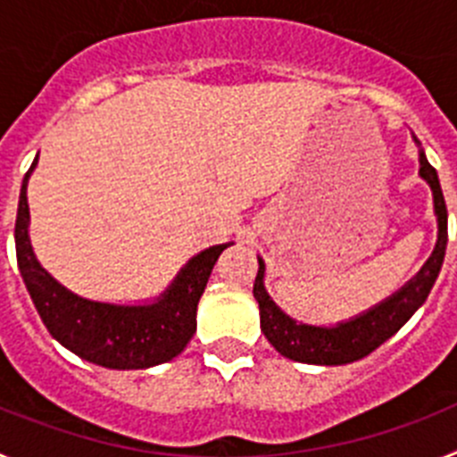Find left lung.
I'll use <instances>...</instances> for the list:
<instances>
[{
    "instance_id": "1",
    "label": "left lung",
    "mask_w": 457,
    "mask_h": 457,
    "mask_svg": "<svg viewBox=\"0 0 457 457\" xmlns=\"http://www.w3.org/2000/svg\"><path fill=\"white\" fill-rule=\"evenodd\" d=\"M411 139L419 146V176L433 189L435 217H437V242H435L430 258L423 263L417 277H411L403 288L389 295L386 300L370 306L369 311L350 318V320L338 322L334 327H320L295 320L278 309L277 302L265 290V263L263 258L258 256L253 297H256L258 311H261V329L278 354H284L293 361H300V364H353V361H359V359L373 353L375 348H379L386 338L394 337L414 316V311L426 302L428 293L433 290L435 278L442 270L444 253H446V237H449L446 236V217L449 215H446V204H444L437 171L428 162L417 137L411 135Z\"/></svg>"
}]
</instances>
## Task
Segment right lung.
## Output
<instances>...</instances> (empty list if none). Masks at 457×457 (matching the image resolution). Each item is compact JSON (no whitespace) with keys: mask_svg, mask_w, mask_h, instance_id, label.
<instances>
[{"mask_svg":"<svg viewBox=\"0 0 457 457\" xmlns=\"http://www.w3.org/2000/svg\"><path fill=\"white\" fill-rule=\"evenodd\" d=\"M36 160L20 189L15 220L18 268L29 290L40 320L63 348L103 369L137 370L167 364L179 357L196 332V306L208 277L226 245H215L192 256L155 300L141 304H112L88 300L56 281L36 258L29 237L27 183Z\"/></svg>","mask_w":457,"mask_h":457,"instance_id":"1","label":"right lung"}]
</instances>
